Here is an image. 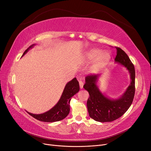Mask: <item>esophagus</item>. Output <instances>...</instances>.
<instances>
[{
    "mask_svg": "<svg viewBox=\"0 0 151 151\" xmlns=\"http://www.w3.org/2000/svg\"><path fill=\"white\" fill-rule=\"evenodd\" d=\"M83 86H84V83L83 81H79V86H80V88L81 89H83Z\"/></svg>",
    "mask_w": 151,
    "mask_h": 151,
    "instance_id": "esophagus-1",
    "label": "esophagus"
}]
</instances>
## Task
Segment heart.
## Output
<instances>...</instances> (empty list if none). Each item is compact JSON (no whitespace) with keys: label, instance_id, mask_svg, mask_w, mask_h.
Instances as JSON below:
<instances>
[{"label":"heart","instance_id":"b5f03b06","mask_svg":"<svg viewBox=\"0 0 151 151\" xmlns=\"http://www.w3.org/2000/svg\"><path fill=\"white\" fill-rule=\"evenodd\" d=\"M111 55L108 51L103 52L99 48H91L87 51L84 56V60L87 63L93 62L89 67V72L93 74L101 71L111 60Z\"/></svg>","mask_w":151,"mask_h":151}]
</instances>
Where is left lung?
I'll use <instances>...</instances> for the list:
<instances>
[{"label":"left lung","mask_w":151,"mask_h":151,"mask_svg":"<svg viewBox=\"0 0 151 151\" xmlns=\"http://www.w3.org/2000/svg\"><path fill=\"white\" fill-rule=\"evenodd\" d=\"M117 55L115 63L124 66L130 74L131 79L129 86L119 98L112 99L103 93L98 86L101 74L91 75L85 78L83 88L88 91L89 98L87 107L89 116L99 122H109L121 117L133 101L135 94V68L127 53L120 48L116 47Z\"/></svg>","instance_id":"obj_1"}]
</instances>
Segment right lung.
Here are the masks:
<instances>
[{
    "label": "right lung",
    "instance_id": "add662e5",
    "mask_svg": "<svg viewBox=\"0 0 151 151\" xmlns=\"http://www.w3.org/2000/svg\"><path fill=\"white\" fill-rule=\"evenodd\" d=\"M36 44L32 45L25 50L22 57L33 48ZM79 84L77 79L74 78L66 84L63 91L61 97L57 103L50 110L42 114H33L27 111L29 115L36 118V120L44 122H55L62 120L68 115L70 112V101L72 96L79 92Z\"/></svg>",
    "mask_w": 151,
    "mask_h": 151
}]
</instances>
